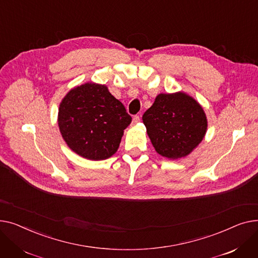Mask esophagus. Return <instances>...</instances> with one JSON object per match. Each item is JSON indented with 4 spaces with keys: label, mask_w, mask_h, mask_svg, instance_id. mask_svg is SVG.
Masks as SVG:
<instances>
[{
    "label": "esophagus",
    "mask_w": 258,
    "mask_h": 258,
    "mask_svg": "<svg viewBox=\"0 0 258 258\" xmlns=\"http://www.w3.org/2000/svg\"><path fill=\"white\" fill-rule=\"evenodd\" d=\"M132 119H133V123H138V122H140V120H141V116L139 114H135Z\"/></svg>",
    "instance_id": "34e87169"
}]
</instances>
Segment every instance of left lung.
I'll list each match as a JSON object with an SVG mask.
<instances>
[{
  "label": "left lung",
  "instance_id": "1",
  "mask_svg": "<svg viewBox=\"0 0 258 258\" xmlns=\"http://www.w3.org/2000/svg\"><path fill=\"white\" fill-rule=\"evenodd\" d=\"M143 120L156 152L170 159L189 154L207 129L202 107L183 93L158 95Z\"/></svg>",
  "mask_w": 258,
  "mask_h": 258
}]
</instances>
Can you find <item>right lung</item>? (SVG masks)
I'll use <instances>...</instances> for the list:
<instances>
[{"label": "right lung", "mask_w": 258, "mask_h": 258, "mask_svg": "<svg viewBox=\"0 0 258 258\" xmlns=\"http://www.w3.org/2000/svg\"><path fill=\"white\" fill-rule=\"evenodd\" d=\"M132 117L105 85L75 87L60 104L58 125L68 146L80 156L103 160L113 155Z\"/></svg>", "instance_id": "right-lung-1"}]
</instances>
